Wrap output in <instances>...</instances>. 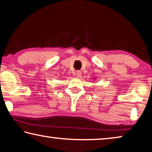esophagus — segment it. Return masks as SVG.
<instances>
[{"label": "esophagus", "mask_w": 152, "mask_h": 152, "mask_svg": "<svg viewBox=\"0 0 152 152\" xmlns=\"http://www.w3.org/2000/svg\"><path fill=\"white\" fill-rule=\"evenodd\" d=\"M76 76H78V77H80L82 76V72L80 71V70H77L76 72Z\"/></svg>", "instance_id": "obj_1"}]
</instances>
